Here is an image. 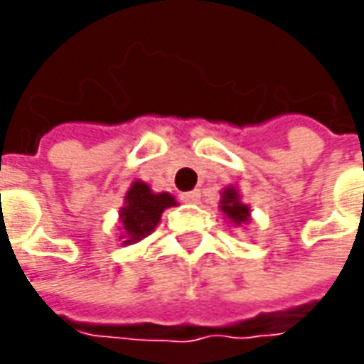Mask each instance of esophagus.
Listing matches in <instances>:
<instances>
[{
	"label": "esophagus",
	"instance_id": "esophagus-1",
	"mask_svg": "<svg viewBox=\"0 0 364 364\" xmlns=\"http://www.w3.org/2000/svg\"><path fill=\"white\" fill-rule=\"evenodd\" d=\"M180 200L186 204H196L200 200V192L198 190H190V192H184V194H180Z\"/></svg>",
	"mask_w": 364,
	"mask_h": 364
}]
</instances>
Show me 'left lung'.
<instances>
[{
  "mask_svg": "<svg viewBox=\"0 0 364 364\" xmlns=\"http://www.w3.org/2000/svg\"><path fill=\"white\" fill-rule=\"evenodd\" d=\"M218 208L235 225H245V223L251 220V210H249L247 204L241 203V196H239V192H237L235 186H229V188L223 190V198H220Z\"/></svg>",
  "mask_w": 364,
  "mask_h": 364,
  "instance_id": "left-lung-1",
  "label": "left lung"
}]
</instances>
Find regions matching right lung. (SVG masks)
<instances>
[{
    "mask_svg": "<svg viewBox=\"0 0 364 364\" xmlns=\"http://www.w3.org/2000/svg\"><path fill=\"white\" fill-rule=\"evenodd\" d=\"M170 206H176V200L168 192H154L146 182L135 180L132 188L125 194V204L121 206V239L123 245H133L141 241L160 223L161 213Z\"/></svg>",
    "mask_w": 364,
    "mask_h": 364,
    "instance_id": "1",
    "label": "right lung"
}]
</instances>
